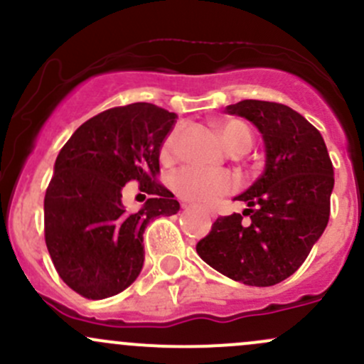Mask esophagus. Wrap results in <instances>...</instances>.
<instances>
[{
    "mask_svg": "<svg viewBox=\"0 0 364 364\" xmlns=\"http://www.w3.org/2000/svg\"><path fill=\"white\" fill-rule=\"evenodd\" d=\"M183 206H186V208H187V205H183ZM206 215H208V217H215L212 212H206Z\"/></svg>",
    "mask_w": 364,
    "mask_h": 364,
    "instance_id": "34e87169",
    "label": "esophagus"
}]
</instances>
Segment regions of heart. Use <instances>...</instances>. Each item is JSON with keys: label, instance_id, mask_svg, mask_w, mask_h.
Segmentation results:
<instances>
[{"label": "heart", "instance_id": "1", "mask_svg": "<svg viewBox=\"0 0 364 364\" xmlns=\"http://www.w3.org/2000/svg\"><path fill=\"white\" fill-rule=\"evenodd\" d=\"M217 128L225 147L232 151L234 154H245L246 151H250L253 144V136L243 121H222ZM181 135L182 130L177 127L165 136L161 149H159V156H161L163 161L168 163L175 158L178 142H181ZM170 187L178 198L186 199V201L194 203V205L208 206L217 203L220 198L228 196L232 191H236L237 181L229 171L183 166L170 177Z\"/></svg>", "mask_w": 364, "mask_h": 364}]
</instances>
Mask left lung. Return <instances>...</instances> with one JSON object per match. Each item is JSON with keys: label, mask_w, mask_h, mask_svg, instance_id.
<instances>
[{"label": "left lung", "mask_w": 364, "mask_h": 364, "mask_svg": "<svg viewBox=\"0 0 364 364\" xmlns=\"http://www.w3.org/2000/svg\"><path fill=\"white\" fill-rule=\"evenodd\" d=\"M225 111L259 128L265 170L236 198L248 205L243 215L218 217L196 252L230 279L272 287L304 264L326 228L333 165L318 128L288 105L241 100Z\"/></svg>", "instance_id": "obj_1"}]
</instances>
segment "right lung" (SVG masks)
<instances>
[{
	"mask_svg": "<svg viewBox=\"0 0 364 364\" xmlns=\"http://www.w3.org/2000/svg\"><path fill=\"white\" fill-rule=\"evenodd\" d=\"M175 112L136 102L85 121L64 144L45 194V241L58 276L90 300L130 287L144 265V230L154 217L181 210L158 182L159 149ZM151 193L142 210L128 214L124 183Z\"/></svg>",
	"mask_w": 364,
	"mask_h": 364,
	"instance_id": "1",
	"label": "right lung"
}]
</instances>
